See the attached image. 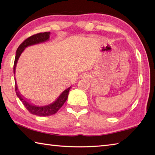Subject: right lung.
I'll return each instance as SVG.
<instances>
[{
  "mask_svg": "<svg viewBox=\"0 0 155 155\" xmlns=\"http://www.w3.org/2000/svg\"><path fill=\"white\" fill-rule=\"evenodd\" d=\"M50 34H51L50 32L37 33L35 35H33L32 36L29 37V38H28L27 39H26V40L20 44L19 47L18 48L16 51V54H15V61H14V74H15V67H16L18 60L19 59L20 54H22V52H23V51H24L26 47L48 41L50 38ZM15 93H16L17 96L19 98L20 101H22V104H24V106L26 107V109H27L28 111L31 113V114L38 115V116H48V115H51L56 114V113L59 111V109L63 106V104L65 103V102L66 101L68 96V94H69L70 89L71 88V87H70L63 91V92L61 94V95L59 96V98L52 104H48V105H46V106L39 107V106L34 105L33 104H31L29 102L26 101L25 98H23L22 96L21 95L19 91H18L15 81Z\"/></svg>",
  "mask_w": 155,
  "mask_h": 155,
  "instance_id": "add662e5",
  "label": "right lung"
}]
</instances>
